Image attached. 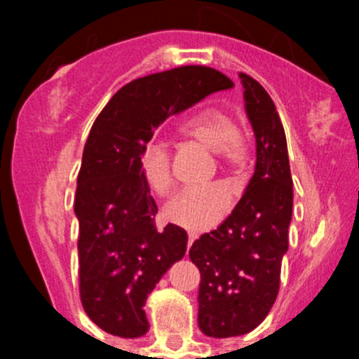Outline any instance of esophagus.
I'll list each match as a JSON object with an SVG mask.
<instances>
[{
  "label": "esophagus",
  "mask_w": 359,
  "mask_h": 359,
  "mask_svg": "<svg viewBox=\"0 0 359 359\" xmlns=\"http://www.w3.org/2000/svg\"><path fill=\"white\" fill-rule=\"evenodd\" d=\"M194 240H196V236H194V233H191L189 240H187V248H191V245H193Z\"/></svg>",
  "instance_id": "1"
}]
</instances>
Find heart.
<instances>
[{"label": "heart", "mask_w": 359, "mask_h": 359, "mask_svg": "<svg viewBox=\"0 0 359 359\" xmlns=\"http://www.w3.org/2000/svg\"><path fill=\"white\" fill-rule=\"evenodd\" d=\"M180 133L215 151L220 161L229 168H238L247 161L248 147L236 121L217 107H203L193 112L182 123ZM137 166L151 193L165 196L173 187L172 159L163 144H146L137 156ZM231 205V193L220 184L187 187L165 206V217L175 226L200 233L217 226L229 212Z\"/></svg>", "instance_id": "obj_1"}]
</instances>
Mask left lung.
Wrapping results in <instances>:
<instances>
[{"label":"left lung","mask_w":359,"mask_h":359,"mask_svg":"<svg viewBox=\"0 0 359 359\" xmlns=\"http://www.w3.org/2000/svg\"><path fill=\"white\" fill-rule=\"evenodd\" d=\"M257 140L255 173L233 213L201 234L189 257L200 269L198 325L215 339L243 335L269 314L288 250L293 182L287 137L269 93L240 72Z\"/></svg>","instance_id":"1"}]
</instances>
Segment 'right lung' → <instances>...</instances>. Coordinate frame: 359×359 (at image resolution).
<instances>
[{"instance_id":"right-lung-1","label":"right lung","mask_w":359,"mask_h":359,"mask_svg":"<svg viewBox=\"0 0 359 359\" xmlns=\"http://www.w3.org/2000/svg\"><path fill=\"white\" fill-rule=\"evenodd\" d=\"M234 83L217 69L182 66L133 79L112 95L83 149L74 213L79 220V297L90 320L111 335L149 330L146 299L186 253L187 234L158 231L156 201L137 156L168 116Z\"/></svg>"}]
</instances>
